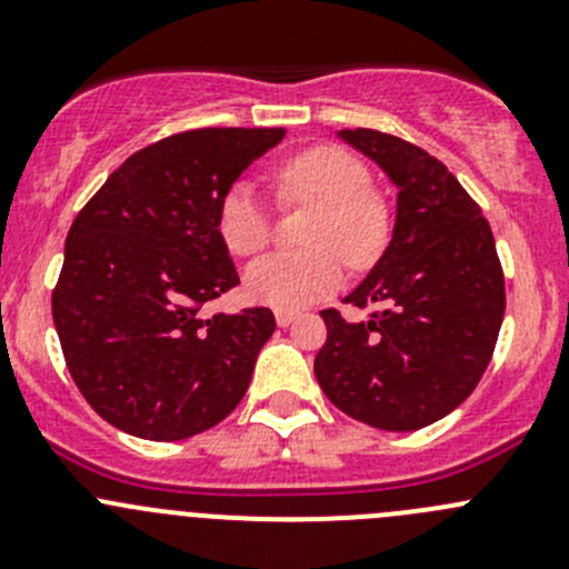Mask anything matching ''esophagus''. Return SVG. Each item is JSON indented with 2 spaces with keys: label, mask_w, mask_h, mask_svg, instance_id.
I'll return each instance as SVG.
<instances>
[{
  "label": "esophagus",
  "mask_w": 569,
  "mask_h": 569,
  "mask_svg": "<svg viewBox=\"0 0 569 569\" xmlns=\"http://www.w3.org/2000/svg\"><path fill=\"white\" fill-rule=\"evenodd\" d=\"M295 319H297L295 311H274V321H278V327H289Z\"/></svg>",
  "instance_id": "obj_1"
}]
</instances>
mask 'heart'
<instances>
[{
  "instance_id": "obj_1",
  "label": "heart",
  "mask_w": 569,
  "mask_h": 569,
  "mask_svg": "<svg viewBox=\"0 0 569 569\" xmlns=\"http://www.w3.org/2000/svg\"><path fill=\"white\" fill-rule=\"evenodd\" d=\"M283 200L317 203L300 252H274L244 274V289L261 306L300 311L332 295L343 280V258L352 267L377 261L391 231V211L371 189V173L355 153L317 146L291 157L274 176ZM217 231L233 256H256L272 242V209L250 181L222 194Z\"/></svg>"
}]
</instances>
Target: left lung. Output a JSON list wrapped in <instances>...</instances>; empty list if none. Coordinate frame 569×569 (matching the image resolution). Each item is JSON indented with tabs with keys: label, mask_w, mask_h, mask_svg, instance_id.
<instances>
[{
	"label": "left lung",
	"mask_w": 569,
	"mask_h": 569,
	"mask_svg": "<svg viewBox=\"0 0 569 569\" xmlns=\"http://www.w3.org/2000/svg\"><path fill=\"white\" fill-rule=\"evenodd\" d=\"M341 140L399 187L393 239L343 302L380 306L369 321L321 311L313 371L327 399L369 427L412 432L449 416L479 386L507 308L490 222L423 148L377 129Z\"/></svg>",
	"instance_id": "obj_1"
}]
</instances>
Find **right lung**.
Masks as SVG:
<instances>
[{
  "label": "right lung",
  "instance_id": "obj_1",
  "mask_svg": "<svg viewBox=\"0 0 569 569\" xmlns=\"http://www.w3.org/2000/svg\"><path fill=\"white\" fill-rule=\"evenodd\" d=\"M283 129H192L131 153L66 239L51 317L66 366L104 421L183 440L231 416L274 332L269 308H200L239 283L217 231L222 194Z\"/></svg>",
  "mask_w": 569,
  "mask_h": 569
}]
</instances>
